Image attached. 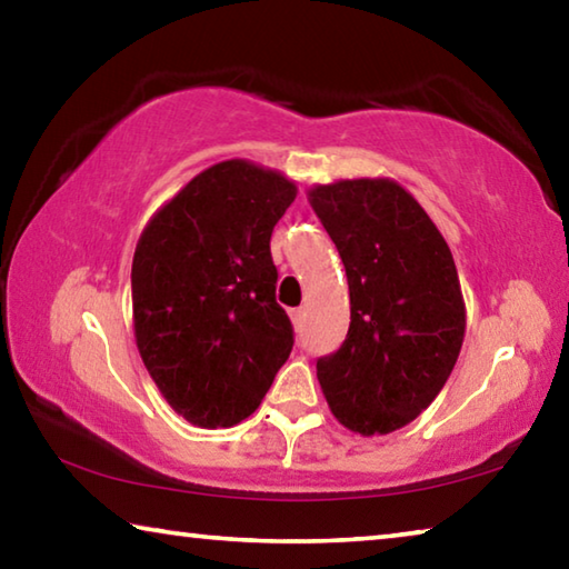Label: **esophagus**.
<instances>
[{
	"instance_id": "esophagus-1",
	"label": "esophagus",
	"mask_w": 569,
	"mask_h": 569,
	"mask_svg": "<svg viewBox=\"0 0 569 569\" xmlns=\"http://www.w3.org/2000/svg\"><path fill=\"white\" fill-rule=\"evenodd\" d=\"M303 316H306L303 308H293V311H291V321H293L296 329H301V326H303Z\"/></svg>"
}]
</instances>
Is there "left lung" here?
<instances>
[{
    "label": "left lung",
    "mask_w": 569,
    "mask_h": 569,
    "mask_svg": "<svg viewBox=\"0 0 569 569\" xmlns=\"http://www.w3.org/2000/svg\"><path fill=\"white\" fill-rule=\"evenodd\" d=\"M339 248L351 323L316 361L326 401L363 437L407 427L437 399L465 341V298L447 240L411 192L389 178L308 190Z\"/></svg>",
    "instance_id": "left-lung-1"
}]
</instances>
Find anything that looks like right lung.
<instances>
[{"label":"right lung","mask_w":569,"mask_h":569,"mask_svg":"<svg viewBox=\"0 0 569 569\" xmlns=\"http://www.w3.org/2000/svg\"><path fill=\"white\" fill-rule=\"evenodd\" d=\"M296 182L248 160L192 178L142 230L132 321L142 363L180 417L233 427L258 409L293 349L276 303L273 226Z\"/></svg>","instance_id":"1"}]
</instances>
